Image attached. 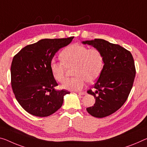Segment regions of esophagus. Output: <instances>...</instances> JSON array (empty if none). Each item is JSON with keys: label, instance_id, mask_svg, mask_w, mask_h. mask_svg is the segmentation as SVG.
<instances>
[{"label": "esophagus", "instance_id": "esophagus-1", "mask_svg": "<svg viewBox=\"0 0 147 147\" xmlns=\"http://www.w3.org/2000/svg\"><path fill=\"white\" fill-rule=\"evenodd\" d=\"M79 94H81V95H85V94H87L86 91H83V92H78Z\"/></svg>", "mask_w": 147, "mask_h": 147}]
</instances>
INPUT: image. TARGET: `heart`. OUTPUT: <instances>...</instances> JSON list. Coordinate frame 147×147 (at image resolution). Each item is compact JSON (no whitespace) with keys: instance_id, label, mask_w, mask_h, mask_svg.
Listing matches in <instances>:
<instances>
[{"instance_id":"heart-1","label":"heart","mask_w":147,"mask_h":147,"mask_svg":"<svg viewBox=\"0 0 147 147\" xmlns=\"http://www.w3.org/2000/svg\"><path fill=\"white\" fill-rule=\"evenodd\" d=\"M62 61L52 60L50 67L53 76L56 81L63 83L66 80V66L75 65L74 78L69 79L62 85L64 89L80 91L85 83L92 82L100 76L104 66V57L100 50L89 49L80 44L67 47L60 53Z\"/></svg>"}]
</instances>
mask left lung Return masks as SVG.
<instances>
[{
	"mask_svg": "<svg viewBox=\"0 0 147 147\" xmlns=\"http://www.w3.org/2000/svg\"><path fill=\"white\" fill-rule=\"evenodd\" d=\"M92 45L102 53L104 64L102 72L89 94L95 98L94 106L87 111L96 118L110 116L125 102L132 89L135 77L134 60L130 51L117 44L101 39L82 42Z\"/></svg>",
	"mask_w": 147,
	"mask_h": 147,
	"instance_id": "1",
	"label": "left lung"
}]
</instances>
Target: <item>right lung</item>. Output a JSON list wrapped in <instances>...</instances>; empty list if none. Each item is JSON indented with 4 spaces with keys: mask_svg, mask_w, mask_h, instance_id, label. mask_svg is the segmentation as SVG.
Here are the masks:
<instances>
[{
    "mask_svg": "<svg viewBox=\"0 0 147 147\" xmlns=\"http://www.w3.org/2000/svg\"><path fill=\"white\" fill-rule=\"evenodd\" d=\"M74 37L44 39L27 45L13 56L11 64V85L16 98L29 114L38 117L53 114L62 107L67 90H57L58 83L50 64L60 49Z\"/></svg>",
    "mask_w": 147,
    "mask_h": 147,
    "instance_id": "1",
    "label": "right lung"
}]
</instances>
